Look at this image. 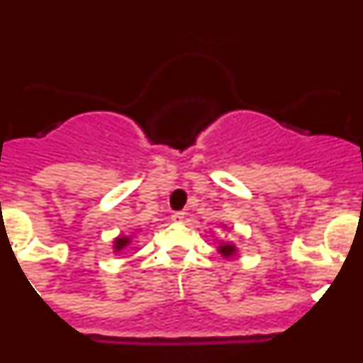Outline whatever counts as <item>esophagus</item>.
Listing matches in <instances>:
<instances>
[{
    "mask_svg": "<svg viewBox=\"0 0 363 363\" xmlns=\"http://www.w3.org/2000/svg\"><path fill=\"white\" fill-rule=\"evenodd\" d=\"M171 220L172 221H184L185 220V213H182V211H179V213H172V216H171Z\"/></svg>",
    "mask_w": 363,
    "mask_h": 363,
    "instance_id": "34e87169",
    "label": "esophagus"
}]
</instances>
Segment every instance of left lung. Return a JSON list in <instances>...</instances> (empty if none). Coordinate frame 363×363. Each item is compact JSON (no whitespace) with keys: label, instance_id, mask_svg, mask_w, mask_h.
<instances>
[{"label":"left lung","instance_id":"8db88e82","mask_svg":"<svg viewBox=\"0 0 363 363\" xmlns=\"http://www.w3.org/2000/svg\"><path fill=\"white\" fill-rule=\"evenodd\" d=\"M220 227L223 230H230L225 223H220ZM216 251H218V255H221L225 259H230L238 255V247H236V243L234 242H230V240H223V242L218 243Z\"/></svg>","mask_w":363,"mask_h":363}]
</instances>
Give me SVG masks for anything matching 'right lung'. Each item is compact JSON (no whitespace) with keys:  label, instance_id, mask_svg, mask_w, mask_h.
<instances>
[{"label":"right lung","instance_id":"right-lung-1","mask_svg":"<svg viewBox=\"0 0 363 363\" xmlns=\"http://www.w3.org/2000/svg\"><path fill=\"white\" fill-rule=\"evenodd\" d=\"M133 238H134V233L120 234V236H116V238H114V242H112V249H114V252H121L123 249H127V247L130 245V242H133Z\"/></svg>","mask_w":363,"mask_h":363}]
</instances>
